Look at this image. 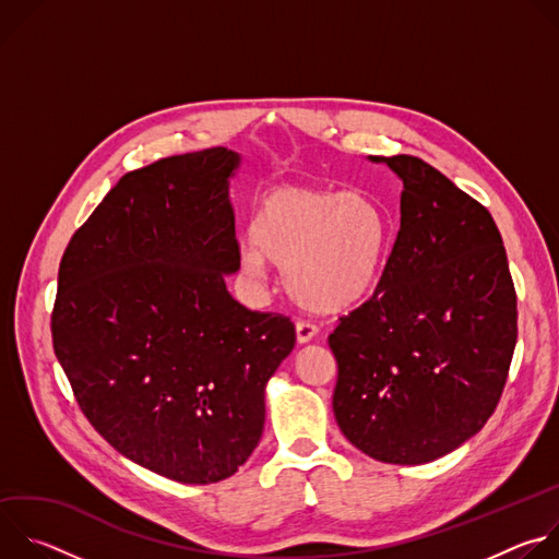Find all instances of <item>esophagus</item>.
<instances>
[{
	"instance_id": "34e87169",
	"label": "esophagus",
	"mask_w": 559,
	"mask_h": 559,
	"mask_svg": "<svg viewBox=\"0 0 559 559\" xmlns=\"http://www.w3.org/2000/svg\"><path fill=\"white\" fill-rule=\"evenodd\" d=\"M316 334H318V328H316V325H311V323H307V321H296V341H298L300 345L313 341Z\"/></svg>"
}]
</instances>
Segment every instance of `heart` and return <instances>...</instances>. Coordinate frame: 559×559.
I'll use <instances>...</instances> for the list:
<instances>
[{
    "label": "heart",
    "instance_id": "b5f03b06",
    "mask_svg": "<svg viewBox=\"0 0 559 559\" xmlns=\"http://www.w3.org/2000/svg\"><path fill=\"white\" fill-rule=\"evenodd\" d=\"M241 267L261 278L267 263L285 270L292 296L318 313L367 300L384 272L393 221L369 194L283 186L265 192L250 223Z\"/></svg>",
    "mask_w": 559,
    "mask_h": 559
}]
</instances>
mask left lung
I'll return each instance as SVG.
<instances>
[{"label":"left lung","mask_w":559,"mask_h":559,"mask_svg":"<svg viewBox=\"0 0 559 559\" xmlns=\"http://www.w3.org/2000/svg\"><path fill=\"white\" fill-rule=\"evenodd\" d=\"M403 179L401 229L369 300L330 334L334 416L373 460L447 455L496 412L518 296L489 210L412 154L371 156Z\"/></svg>","instance_id":"8db88e82"}]
</instances>
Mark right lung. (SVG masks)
<instances>
[{
  "mask_svg": "<svg viewBox=\"0 0 559 559\" xmlns=\"http://www.w3.org/2000/svg\"><path fill=\"white\" fill-rule=\"evenodd\" d=\"M238 162L210 147L123 175L59 263L50 332L79 409L121 455L183 485L246 464L265 384L296 343L287 316L225 287L241 267Z\"/></svg>",
  "mask_w": 559,
  "mask_h": 559,
  "instance_id": "obj_1",
  "label": "right lung"
}]
</instances>
